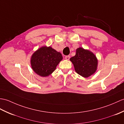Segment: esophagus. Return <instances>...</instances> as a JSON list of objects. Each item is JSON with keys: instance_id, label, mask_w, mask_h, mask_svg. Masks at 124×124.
<instances>
[{"instance_id": "obj_1", "label": "esophagus", "mask_w": 124, "mask_h": 124, "mask_svg": "<svg viewBox=\"0 0 124 124\" xmlns=\"http://www.w3.org/2000/svg\"><path fill=\"white\" fill-rule=\"evenodd\" d=\"M70 56H69V55L65 56V59L66 60H69V59H70Z\"/></svg>"}]
</instances>
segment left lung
<instances>
[{"label":"left lung","instance_id":"left-lung-1","mask_svg":"<svg viewBox=\"0 0 124 124\" xmlns=\"http://www.w3.org/2000/svg\"><path fill=\"white\" fill-rule=\"evenodd\" d=\"M70 60L76 72L84 78L93 75L97 70L98 62L96 55L82 47L78 48L76 55L71 57Z\"/></svg>","mask_w":124,"mask_h":124}]
</instances>
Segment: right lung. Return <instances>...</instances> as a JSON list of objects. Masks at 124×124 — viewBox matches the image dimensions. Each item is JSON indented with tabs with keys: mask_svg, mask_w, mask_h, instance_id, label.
Here are the masks:
<instances>
[{
	"mask_svg": "<svg viewBox=\"0 0 124 124\" xmlns=\"http://www.w3.org/2000/svg\"><path fill=\"white\" fill-rule=\"evenodd\" d=\"M62 59V54L59 52L51 46H43L31 55V67L39 76L48 77L55 70Z\"/></svg>",
	"mask_w": 124,
	"mask_h": 124,
	"instance_id": "obj_1",
	"label": "right lung"
}]
</instances>
